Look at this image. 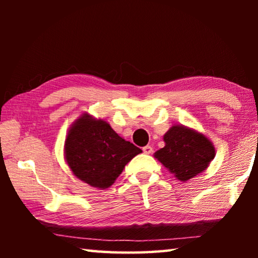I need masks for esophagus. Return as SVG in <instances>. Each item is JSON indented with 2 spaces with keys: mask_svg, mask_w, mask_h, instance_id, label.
<instances>
[{
  "mask_svg": "<svg viewBox=\"0 0 258 258\" xmlns=\"http://www.w3.org/2000/svg\"><path fill=\"white\" fill-rule=\"evenodd\" d=\"M142 150H143V152H145L146 155H150L151 152H152V148H151V146H146V147L142 148Z\"/></svg>",
  "mask_w": 258,
  "mask_h": 258,
  "instance_id": "esophagus-1",
  "label": "esophagus"
}]
</instances>
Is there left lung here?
Returning <instances> with one entry per match:
<instances>
[{
    "label": "left lung",
    "mask_w": 258,
    "mask_h": 258,
    "mask_svg": "<svg viewBox=\"0 0 258 258\" xmlns=\"http://www.w3.org/2000/svg\"><path fill=\"white\" fill-rule=\"evenodd\" d=\"M164 142L165 147L155 152V158L182 182L207 169L216 154L206 135L184 125H173L165 133Z\"/></svg>",
    "instance_id": "1"
}]
</instances>
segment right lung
Wrapping results in <instances>:
<instances>
[{
	"instance_id": "right-lung-1",
	"label": "right lung",
	"mask_w": 258,
	"mask_h": 258,
	"mask_svg": "<svg viewBox=\"0 0 258 258\" xmlns=\"http://www.w3.org/2000/svg\"><path fill=\"white\" fill-rule=\"evenodd\" d=\"M142 150L119 137L106 120L83 113L68 130L64 160L82 182L107 189Z\"/></svg>"
}]
</instances>
